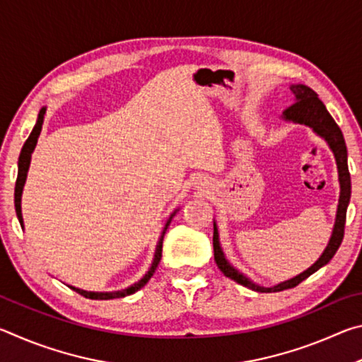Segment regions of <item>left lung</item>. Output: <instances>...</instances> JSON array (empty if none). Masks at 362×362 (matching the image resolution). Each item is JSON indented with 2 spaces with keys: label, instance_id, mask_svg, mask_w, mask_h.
Returning a JSON list of instances; mask_svg holds the SVG:
<instances>
[{
  "label": "left lung",
  "instance_id": "obj_1",
  "mask_svg": "<svg viewBox=\"0 0 362 362\" xmlns=\"http://www.w3.org/2000/svg\"><path fill=\"white\" fill-rule=\"evenodd\" d=\"M291 90L293 94V103L289 108L284 110L283 118L286 121L310 126L317 136H321L329 144L330 150L334 151L337 169H339L340 198H339V206H337V217H335L332 236H330L327 247L324 249L322 255L313 263V265L306 269V272L300 273L298 276L292 278L289 281H284V283L273 287H263L252 283L249 278H246L243 273H240L236 268H233L230 265L228 260L225 259L222 247H220L218 230H217L216 222H214V238H212L214 259H216V263L220 268V272H222L226 278L236 281L238 284L249 287V289L257 291V292H279L284 289H292V287L298 286L302 281L308 278L310 274H313L321 267H324L326 263L330 262V259L335 255L337 249L340 247L341 240H343V233H345V220H346V207H348V203H350V196H351V179H350V170H348V161H346L348 159L346 145H345V139H343L340 127L337 126V122L334 121L332 116L329 115L326 107H324V103L320 100V97H317V94L313 89L305 84H292Z\"/></svg>",
  "mask_w": 362,
  "mask_h": 362
}]
</instances>
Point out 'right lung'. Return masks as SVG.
I'll return each mask as SVG.
<instances>
[{"label":"right lung","mask_w":362,"mask_h":362,"mask_svg":"<svg viewBox=\"0 0 362 362\" xmlns=\"http://www.w3.org/2000/svg\"><path fill=\"white\" fill-rule=\"evenodd\" d=\"M45 115H46V107H42L38 113V119H36V124L33 127L32 134H30L27 142L23 144L22 146V151H21V156H19V173H17V180H16V189H14V206H16V214H17V218H19L21 225L23 226V218H22V209H21V201H22V189L23 185H25V180H27V173H28V168H30V159H32V153L36 146V142H38V137H40V132H41V127H42V121H45ZM174 211L170 214L169 220L164 225L161 236H159V241H158V246L155 250V259H153V263L148 272L145 273V276L137 281L136 284H132L127 287V289H122V291H115V292H88V291H83V289H78V287H73L69 286L70 289H73L75 292H78L79 296H83L86 298H93V300H112V298H119V297H126V296H131V293L137 292L139 289H142V287L148 283L150 278L153 276V273H155V269L158 267L159 260H161V254H163V238L166 235V230L170 223V220L175 216Z\"/></svg>","instance_id":"add662e5"}]
</instances>
